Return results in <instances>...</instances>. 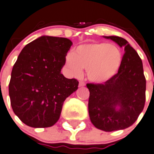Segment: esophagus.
Instances as JSON below:
<instances>
[{
    "instance_id": "esophagus-1",
    "label": "esophagus",
    "mask_w": 154,
    "mask_h": 154,
    "mask_svg": "<svg viewBox=\"0 0 154 154\" xmlns=\"http://www.w3.org/2000/svg\"><path fill=\"white\" fill-rule=\"evenodd\" d=\"M85 86V83L84 81H80L79 82V87H84Z\"/></svg>"
}]
</instances>
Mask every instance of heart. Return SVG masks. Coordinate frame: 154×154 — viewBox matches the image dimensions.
<instances>
[{
    "instance_id": "b5f03b06",
    "label": "heart",
    "mask_w": 154,
    "mask_h": 154,
    "mask_svg": "<svg viewBox=\"0 0 154 154\" xmlns=\"http://www.w3.org/2000/svg\"><path fill=\"white\" fill-rule=\"evenodd\" d=\"M121 63L122 55L116 45L99 41L79 45L66 58V65L72 74L80 77L86 69L88 79L98 84L113 78Z\"/></svg>"
}]
</instances>
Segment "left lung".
Masks as SVG:
<instances>
[{
    "mask_svg": "<svg viewBox=\"0 0 154 154\" xmlns=\"http://www.w3.org/2000/svg\"><path fill=\"white\" fill-rule=\"evenodd\" d=\"M125 47L117 73L104 84H87L90 91L88 113L97 128L113 131L135 123L146 101V78L143 62L135 49L122 37H104Z\"/></svg>",
    "mask_w": 154,
    "mask_h": 154,
    "instance_id": "1",
    "label": "left lung"
}]
</instances>
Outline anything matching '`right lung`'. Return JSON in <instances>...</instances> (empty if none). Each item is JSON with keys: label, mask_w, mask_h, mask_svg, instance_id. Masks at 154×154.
Segmentation results:
<instances>
[{"label": "right lung", "mask_w": 154, "mask_h": 154, "mask_svg": "<svg viewBox=\"0 0 154 154\" xmlns=\"http://www.w3.org/2000/svg\"><path fill=\"white\" fill-rule=\"evenodd\" d=\"M72 45L64 37L42 36L26 45L18 56L8 91L11 108L25 125H55L65 99L78 88L77 80L61 73Z\"/></svg>", "instance_id": "1"}]
</instances>
